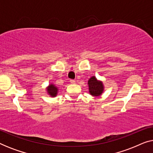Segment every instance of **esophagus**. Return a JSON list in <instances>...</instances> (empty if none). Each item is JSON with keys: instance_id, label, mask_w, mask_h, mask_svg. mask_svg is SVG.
Returning <instances> with one entry per match:
<instances>
[{"instance_id": "34e87169", "label": "esophagus", "mask_w": 153, "mask_h": 153, "mask_svg": "<svg viewBox=\"0 0 153 153\" xmlns=\"http://www.w3.org/2000/svg\"><path fill=\"white\" fill-rule=\"evenodd\" d=\"M70 83H72V84H73V83H76V81H75L74 80H70Z\"/></svg>"}]
</instances>
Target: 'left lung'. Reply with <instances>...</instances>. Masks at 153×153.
I'll list each match as a JSON object with an SVG mask.
<instances>
[{
  "label": "left lung",
  "instance_id": "8db88e82",
  "mask_svg": "<svg viewBox=\"0 0 153 153\" xmlns=\"http://www.w3.org/2000/svg\"><path fill=\"white\" fill-rule=\"evenodd\" d=\"M89 93L93 97L100 96L104 92V85L102 81L97 80L95 76H93L89 79L88 81Z\"/></svg>",
  "mask_w": 153,
  "mask_h": 153
}]
</instances>
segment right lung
Wrapping results in <instances>:
<instances>
[{
	"mask_svg": "<svg viewBox=\"0 0 153 153\" xmlns=\"http://www.w3.org/2000/svg\"><path fill=\"white\" fill-rule=\"evenodd\" d=\"M58 91V87H56L55 85L53 84V83L49 84L47 88V93L50 95V97H55L57 95Z\"/></svg>",
	"mask_w": 153,
	"mask_h": 153,
	"instance_id": "obj_1",
	"label": "right lung"
}]
</instances>
